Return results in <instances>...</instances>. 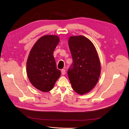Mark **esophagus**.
<instances>
[{
	"instance_id": "1",
	"label": "esophagus",
	"mask_w": 129,
	"mask_h": 129,
	"mask_svg": "<svg viewBox=\"0 0 129 129\" xmlns=\"http://www.w3.org/2000/svg\"><path fill=\"white\" fill-rule=\"evenodd\" d=\"M61 73L62 75H64L65 74V70L64 69H63L61 70Z\"/></svg>"
}]
</instances>
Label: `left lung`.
<instances>
[{
    "instance_id": "1",
    "label": "left lung",
    "mask_w": 129,
    "mask_h": 129,
    "mask_svg": "<svg viewBox=\"0 0 129 129\" xmlns=\"http://www.w3.org/2000/svg\"><path fill=\"white\" fill-rule=\"evenodd\" d=\"M69 46L73 59L68 72L70 82L77 93L86 94L96 86L101 74L97 51L93 43L83 36L70 37Z\"/></svg>"
}]
</instances>
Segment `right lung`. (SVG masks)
<instances>
[{
  "instance_id": "right-lung-1",
  "label": "right lung",
  "mask_w": 129,
  "mask_h": 129,
  "mask_svg": "<svg viewBox=\"0 0 129 129\" xmlns=\"http://www.w3.org/2000/svg\"><path fill=\"white\" fill-rule=\"evenodd\" d=\"M59 40L56 35L42 36L36 41L28 55L27 78L33 86L42 92L50 91L60 76L53 55Z\"/></svg>"
}]
</instances>
